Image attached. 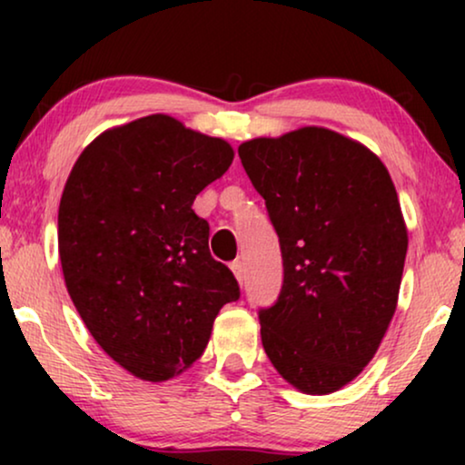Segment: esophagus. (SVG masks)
<instances>
[{
  "instance_id": "1",
  "label": "esophagus",
  "mask_w": 465,
  "mask_h": 465,
  "mask_svg": "<svg viewBox=\"0 0 465 465\" xmlns=\"http://www.w3.org/2000/svg\"><path fill=\"white\" fill-rule=\"evenodd\" d=\"M231 271L234 272V277H237V282L243 283L245 269H243V262H241V260H234V262H231Z\"/></svg>"
}]
</instances>
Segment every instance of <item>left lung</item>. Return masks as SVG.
Segmentation results:
<instances>
[{
	"label": "left lung",
	"instance_id": "obj_1",
	"mask_svg": "<svg viewBox=\"0 0 465 465\" xmlns=\"http://www.w3.org/2000/svg\"><path fill=\"white\" fill-rule=\"evenodd\" d=\"M239 158L262 196L283 285L258 311L262 347L304 393H332L361 372L396 313L406 234L385 164L322 126L258 137Z\"/></svg>",
	"mask_w": 465,
	"mask_h": 465
}]
</instances>
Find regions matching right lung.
<instances>
[{
    "mask_svg": "<svg viewBox=\"0 0 465 465\" xmlns=\"http://www.w3.org/2000/svg\"><path fill=\"white\" fill-rule=\"evenodd\" d=\"M224 139L154 114L94 139L59 205V256L69 296L114 361L167 381L205 351L213 320L239 283L209 253L193 203L231 167Z\"/></svg>",
    "mask_w": 465,
    "mask_h": 465,
    "instance_id": "add662e5",
    "label": "right lung"
}]
</instances>
